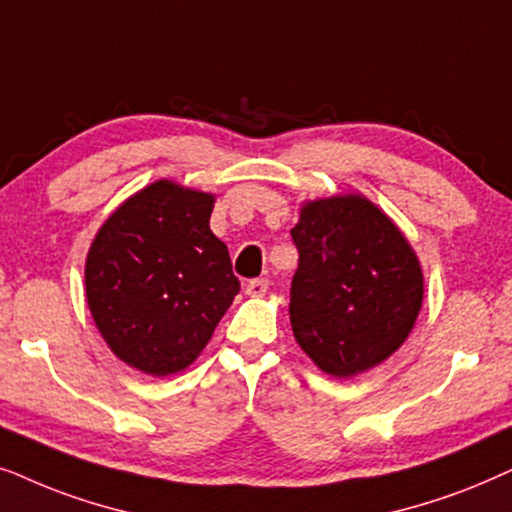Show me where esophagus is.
Segmentation results:
<instances>
[{
  "label": "esophagus",
  "instance_id": "esophagus-1",
  "mask_svg": "<svg viewBox=\"0 0 512 512\" xmlns=\"http://www.w3.org/2000/svg\"><path fill=\"white\" fill-rule=\"evenodd\" d=\"M267 290H269L267 278H252V281H248V285H245V292H248L250 297L267 295Z\"/></svg>",
  "mask_w": 512,
  "mask_h": 512
}]
</instances>
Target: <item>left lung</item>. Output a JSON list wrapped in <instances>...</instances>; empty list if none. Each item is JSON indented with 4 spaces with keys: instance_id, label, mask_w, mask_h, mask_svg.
Listing matches in <instances>:
<instances>
[{
    "instance_id": "obj_1",
    "label": "left lung",
    "mask_w": 512,
    "mask_h": 512,
    "mask_svg": "<svg viewBox=\"0 0 512 512\" xmlns=\"http://www.w3.org/2000/svg\"><path fill=\"white\" fill-rule=\"evenodd\" d=\"M290 234L299 252L290 323L306 356L332 377H353L400 349L419 316L424 276L398 227L346 194L306 203Z\"/></svg>"
}]
</instances>
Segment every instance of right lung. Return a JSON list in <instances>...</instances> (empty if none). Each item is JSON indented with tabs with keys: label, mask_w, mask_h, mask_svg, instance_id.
<instances>
[{
	"label": "right lung",
	"mask_w": 512,
	"mask_h": 512,
	"mask_svg": "<svg viewBox=\"0 0 512 512\" xmlns=\"http://www.w3.org/2000/svg\"><path fill=\"white\" fill-rule=\"evenodd\" d=\"M210 213V194L159 180L109 217L88 250L86 299L100 335L152 377L192 365L241 290Z\"/></svg>",
	"instance_id": "right-lung-1"
}]
</instances>
